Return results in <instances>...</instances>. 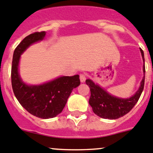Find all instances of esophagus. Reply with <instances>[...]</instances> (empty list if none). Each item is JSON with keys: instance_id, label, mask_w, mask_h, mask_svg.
Masks as SVG:
<instances>
[{"instance_id": "obj_1", "label": "esophagus", "mask_w": 153, "mask_h": 153, "mask_svg": "<svg viewBox=\"0 0 153 153\" xmlns=\"http://www.w3.org/2000/svg\"><path fill=\"white\" fill-rule=\"evenodd\" d=\"M86 80V75H84V74H81L80 75V81H81V82H84Z\"/></svg>"}]
</instances>
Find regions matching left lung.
Here are the masks:
<instances>
[{
    "label": "left lung",
    "instance_id": "left-lung-1",
    "mask_svg": "<svg viewBox=\"0 0 153 153\" xmlns=\"http://www.w3.org/2000/svg\"><path fill=\"white\" fill-rule=\"evenodd\" d=\"M140 52L144 62V54L141 48ZM143 71L144 72V76L140 82L138 90L134 96L128 99H121L111 96L90 79L86 80V84L90 87L91 93L89 104L93 108V112L100 117L109 120L118 119L128 114L136 105L143 92L145 81L144 65L143 66Z\"/></svg>",
    "mask_w": 153,
    "mask_h": 153
}]
</instances>
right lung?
<instances>
[{
  "label": "right lung",
  "mask_w": 153,
  "mask_h": 153,
  "mask_svg": "<svg viewBox=\"0 0 153 153\" xmlns=\"http://www.w3.org/2000/svg\"><path fill=\"white\" fill-rule=\"evenodd\" d=\"M45 31L26 36L15 49L11 69L13 93L22 106L33 116L42 119L53 118L62 112L72 90L80 84L79 75L62 76L40 85H27L19 74L21 54L30 45L44 39Z\"/></svg>",
  "instance_id": "right-lung-1"
}]
</instances>
